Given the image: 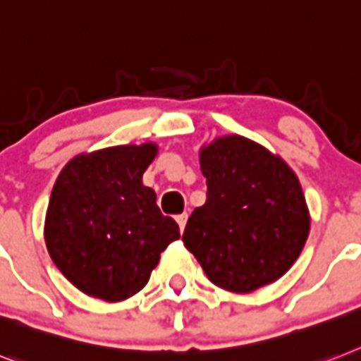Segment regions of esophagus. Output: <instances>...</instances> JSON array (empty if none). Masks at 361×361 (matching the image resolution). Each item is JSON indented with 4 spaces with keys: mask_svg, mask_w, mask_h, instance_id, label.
Instances as JSON below:
<instances>
[{
    "mask_svg": "<svg viewBox=\"0 0 361 361\" xmlns=\"http://www.w3.org/2000/svg\"><path fill=\"white\" fill-rule=\"evenodd\" d=\"M175 219H177V223H178V227H180V232L184 231V227H186V221H188V214L184 212V214H178L177 217H175Z\"/></svg>",
    "mask_w": 361,
    "mask_h": 361,
    "instance_id": "34e87169",
    "label": "esophagus"
}]
</instances>
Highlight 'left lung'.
<instances>
[{
    "instance_id": "1",
    "label": "left lung",
    "mask_w": 361,
    "mask_h": 361,
    "mask_svg": "<svg viewBox=\"0 0 361 361\" xmlns=\"http://www.w3.org/2000/svg\"><path fill=\"white\" fill-rule=\"evenodd\" d=\"M207 202L188 219L183 241L207 276L234 293L279 281L310 234V210L293 169L240 134L199 151Z\"/></svg>"
}]
</instances>
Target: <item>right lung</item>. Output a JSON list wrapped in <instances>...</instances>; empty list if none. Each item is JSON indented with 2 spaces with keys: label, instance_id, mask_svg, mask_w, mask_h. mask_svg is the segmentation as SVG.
I'll list each match as a JSON object with an SVG mask.
<instances>
[{
  "label": "right lung",
  "instance_id": "1",
  "mask_svg": "<svg viewBox=\"0 0 361 361\" xmlns=\"http://www.w3.org/2000/svg\"><path fill=\"white\" fill-rule=\"evenodd\" d=\"M157 154L153 142L97 149L73 157L56 177L44 240L62 275L88 297L120 302L138 293L180 238L142 183Z\"/></svg>",
  "mask_w": 361,
  "mask_h": 361
}]
</instances>
